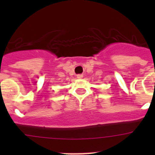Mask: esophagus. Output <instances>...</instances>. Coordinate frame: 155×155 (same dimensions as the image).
I'll return each mask as SVG.
<instances>
[{
  "label": "esophagus",
  "mask_w": 155,
  "mask_h": 155,
  "mask_svg": "<svg viewBox=\"0 0 155 155\" xmlns=\"http://www.w3.org/2000/svg\"><path fill=\"white\" fill-rule=\"evenodd\" d=\"M77 78H83V75H82V74H78V75H77Z\"/></svg>",
  "instance_id": "obj_1"
}]
</instances>
